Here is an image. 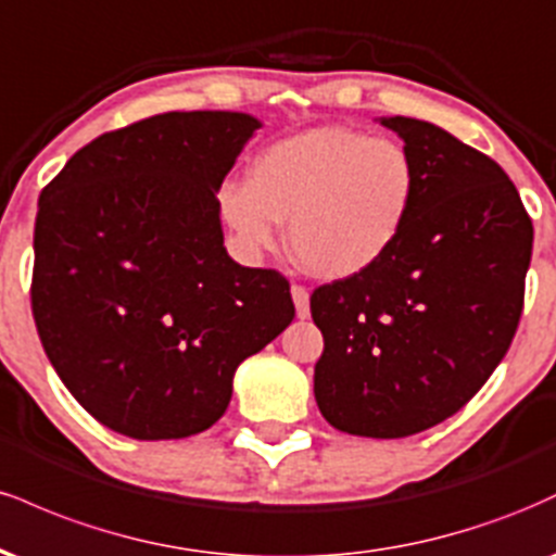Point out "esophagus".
I'll list each match as a JSON object with an SVG mask.
<instances>
[{
  "label": "esophagus",
  "mask_w": 556,
  "mask_h": 556,
  "mask_svg": "<svg viewBox=\"0 0 556 556\" xmlns=\"http://www.w3.org/2000/svg\"><path fill=\"white\" fill-rule=\"evenodd\" d=\"M292 303H295V311H298V318H308L311 316V295L305 287L300 285H292Z\"/></svg>",
  "instance_id": "esophagus-1"
}]
</instances>
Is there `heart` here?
<instances>
[{
  "mask_svg": "<svg viewBox=\"0 0 556 556\" xmlns=\"http://www.w3.org/2000/svg\"><path fill=\"white\" fill-rule=\"evenodd\" d=\"M418 167L392 138L327 125L269 146L245 182L219 190V212L253 251L290 222L292 256L318 279L374 269L397 245L418 203Z\"/></svg>",
  "mask_w": 556,
  "mask_h": 556,
  "instance_id": "1",
  "label": "heart"
}]
</instances>
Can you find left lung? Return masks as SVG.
Here are the masks:
<instances>
[{"instance_id":"1","label":"left lung","mask_w":556,"mask_h":556,"mask_svg":"<svg viewBox=\"0 0 556 556\" xmlns=\"http://www.w3.org/2000/svg\"><path fill=\"white\" fill-rule=\"evenodd\" d=\"M418 167V203L374 269L318 287V410L355 437L402 439L455 416L500 366L522 314L531 216L494 159L442 127L381 117Z\"/></svg>"}]
</instances>
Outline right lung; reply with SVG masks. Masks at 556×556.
<instances>
[{
	"label": "right lung",
	"instance_id": "obj_1",
	"mask_svg": "<svg viewBox=\"0 0 556 556\" xmlns=\"http://www.w3.org/2000/svg\"><path fill=\"white\" fill-rule=\"evenodd\" d=\"M261 123L167 112L104 132L38 198L30 305L56 376L106 429L182 439L295 316L274 269L227 256L219 193Z\"/></svg>",
	"mask_w": 556,
	"mask_h": 556
}]
</instances>
